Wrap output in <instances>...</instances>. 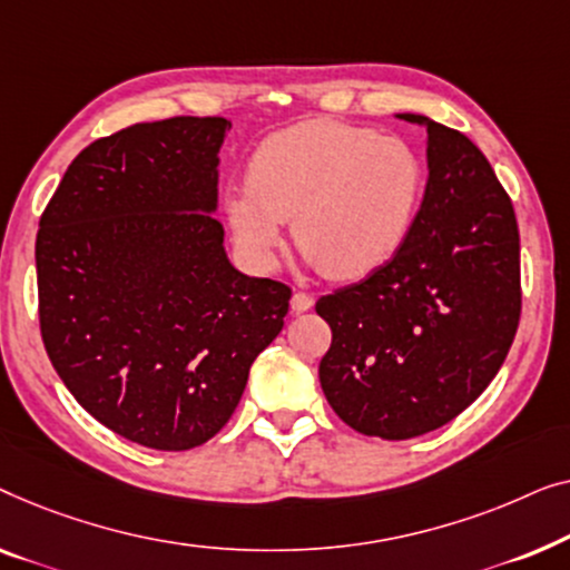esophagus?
Here are the masks:
<instances>
[{"instance_id": "34e87169", "label": "esophagus", "mask_w": 570, "mask_h": 570, "mask_svg": "<svg viewBox=\"0 0 570 570\" xmlns=\"http://www.w3.org/2000/svg\"><path fill=\"white\" fill-rule=\"evenodd\" d=\"M312 304H315V299H312V296L304 294V292H296L292 296V309L294 312H307V309H312Z\"/></svg>"}]
</instances>
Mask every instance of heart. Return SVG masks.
<instances>
[{"instance_id": "heart-1", "label": "heart", "mask_w": 570, "mask_h": 570, "mask_svg": "<svg viewBox=\"0 0 570 570\" xmlns=\"http://www.w3.org/2000/svg\"><path fill=\"white\" fill-rule=\"evenodd\" d=\"M423 165L405 141L331 118L284 128L255 149L247 186L229 188L224 214L247 258L274 261L284 219L325 276L351 282L384 266L411 235Z\"/></svg>"}]
</instances>
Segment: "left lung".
<instances>
[{
  "mask_svg": "<svg viewBox=\"0 0 570 570\" xmlns=\"http://www.w3.org/2000/svg\"><path fill=\"white\" fill-rule=\"evenodd\" d=\"M429 134V180L413 229L364 282L320 296L333 341L320 384L343 423L413 439L475 403L522 315L519 227L491 163L468 136L400 114Z\"/></svg>",
  "mask_w": 570,
  "mask_h": 570,
  "instance_id": "1",
  "label": "left lung"
}]
</instances>
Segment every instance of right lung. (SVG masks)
<instances>
[{
    "mask_svg": "<svg viewBox=\"0 0 570 570\" xmlns=\"http://www.w3.org/2000/svg\"><path fill=\"white\" fill-rule=\"evenodd\" d=\"M227 118L178 116L92 141L36 237L46 354L92 419L183 452L232 419L292 288L239 274L214 219Z\"/></svg>",
    "mask_w": 570,
    "mask_h": 570,
    "instance_id": "add662e5",
    "label": "right lung"
}]
</instances>
